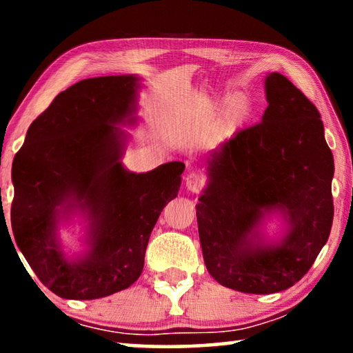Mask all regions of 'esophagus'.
Listing matches in <instances>:
<instances>
[{"label":"esophagus","mask_w":353,"mask_h":353,"mask_svg":"<svg viewBox=\"0 0 353 353\" xmlns=\"http://www.w3.org/2000/svg\"><path fill=\"white\" fill-rule=\"evenodd\" d=\"M185 187H187V190L191 191V193H198V191L204 187V177L196 174V172H190V174L185 177Z\"/></svg>","instance_id":"esophagus-1"}]
</instances>
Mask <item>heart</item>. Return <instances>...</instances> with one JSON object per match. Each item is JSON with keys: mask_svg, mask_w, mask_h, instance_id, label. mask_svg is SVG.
<instances>
[{"mask_svg": "<svg viewBox=\"0 0 353 353\" xmlns=\"http://www.w3.org/2000/svg\"><path fill=\"white\" fill-rule=\"evenodd\" d=\"M250 115H252V99H250L248 93L235 92L225 99L223 110H221V115L218 119V126L219 129L230 132V130H235L240 126H243ZM210 126H212V117H208L207 119H204V123H202L201 128L202 130H207L210 129Z\"/></svg>", "mask_w": 353, "mask_h": 353, "instance_id": "obj_1", "label": "heart"}]
</instances>
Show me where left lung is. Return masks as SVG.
<instances>
[{
  "mask_svg": "<svg viewBox=\"0 0 353 353\" xmlns=\"http://www.w3.org/2000/svg\"><path fill=\"white\" fill-rule=\"evenodd\" d=\"M261 121L210 152L196 205L210 276L248 294L288 290L312 268L333 223V154L318 109L280 73L265 79ZM277 219V234L267 223Z\"/></svg>",
  "mask_w": 353,
  "mask_h": 353,
  "instance_id": "1",
  "label": "left lung"
}]
</instances>
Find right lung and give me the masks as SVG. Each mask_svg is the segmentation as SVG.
Segmentation results:
<instances>
[{
  "instance_id": "right-lung-1",
  "label": "right lung",
  "mask_w": 353,
  "mask_h": 353,
  "mask_svg": "<svg viewBox=\"0 0 353 353\" xmlns=\"http://www.w3.org/2000/svg\"><path fill=\"white\" fill-rule=\"evenodd\" d=\"M141 77H90L59 93L34 119L12 165L17 246L54 294L92 301L140 277L163 207L181 188L182 162L132 172L123 165L139 123ZM77 222L83 249L70 253L58 230Z\"/></svg>"
}]
</instances>
